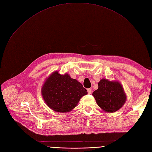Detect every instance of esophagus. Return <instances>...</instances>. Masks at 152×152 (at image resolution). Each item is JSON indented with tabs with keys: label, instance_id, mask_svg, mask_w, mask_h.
I'll use <instances>...</instances> for the list:
<instances>
[{
	"label": "esophagus",
	"instance_id": "obj_1",
	"mask_svg": "<svg viewBox=\"0 0 152 152\" xmlns=\"http://www.w3.org/2000/svg\"><path fill=\"white\" fill-rule=\"evenodd\" d=\"M87 92H88L89 94H92V90L91 89H87Z\"/></svg>",
	"mask_w": 152,
	"mask_h": 152
}]
</instances>
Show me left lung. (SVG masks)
<instances>
[{
  "label": "left lung",
  "instance_id": "1",
  "mask_svg": "<svg viewBox=\"0 0 152 152\" xmlns=\"http://www.w3.org/2000/svg\"><path fill=\"white\" fill-rule=\"evenodd\" d=\"M99 88L92 95L97 105L108 113H113L120 109L126 101L123 87L118 81H110L102 79L98 83Z\"/></svg>",
  "mask_w": 152,
  "mask_h": 152
}]
</instances>
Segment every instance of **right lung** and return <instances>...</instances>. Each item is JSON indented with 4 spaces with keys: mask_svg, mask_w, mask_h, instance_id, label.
<instances>
[{
    "mask_svg": "<svg viewBox=\"0 0 152 152\" xmlns=\"http://www.w3.org/2000/svg\"><path fill=\"white\" fill-rule=\"evenodd\" d=\"M41 94L47 105L56 112H69L87 94L82 84L66 73L55 71L46 79Z\"/></svg>",
    "mask_w": 152,
    "mask_h": 152,
    "instance_id": "right-lung-1",
    "label": "right lung"
}]
</instances>
